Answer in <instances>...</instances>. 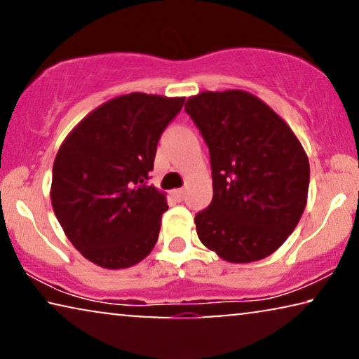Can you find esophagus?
Listing matches in <instances>:
<instances>
[{"instance_id": "34e87169", "label": "esophagus", "mask_w": 359, "mask_h": 359, "mask_svg": "<svg viewBox=\"0 0 359 359\" xmlns=\"http://www.w3.org/2000/svg\"><path fill=\"white\" fill-rule=\"evenodd\" d=\"M175 196L176 199L178 201H181V199H184V196H186V189L184 188H180V189H173V193H171Z\"/></svg>"}]
</instances>
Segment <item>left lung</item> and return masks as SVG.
Listing matches in <instances>:
<instances>
[{"instance_id": "8db88e82", "label": "left lung", "mask_w": 359, "mask_h": 359, "mask_svg": "<svg viewBox=\"0 0 359 359\" xmlns=\"http://www.w3.org/2000/svg\"><path fill=\"white\" fill-rule=\"evenodd\" d=\"M184 109L209 147L212 203L196 214L198 237L229 263L276 252L307 204L311 166L286 122L252 93L203 91Z\"/></svg>"}]
</instances>
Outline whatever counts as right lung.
<instances>
[{"label":"right lung","mask_w":359,"mask_h":359,"mask_svg":"<svg viewBox=\"0 0 359 359\" xmlns=\"http://www.w3.org/2000/svg\"><path fill=\"white\" fill-rule=\"evenodd\" d=\"M184 97L117 96L63 140L52 171V208L86 259L107 269L142 262L158 240L165 193L147 184L161 132Z\"/></svg>","instance_id":"right-lung-1"}]
</instances>
